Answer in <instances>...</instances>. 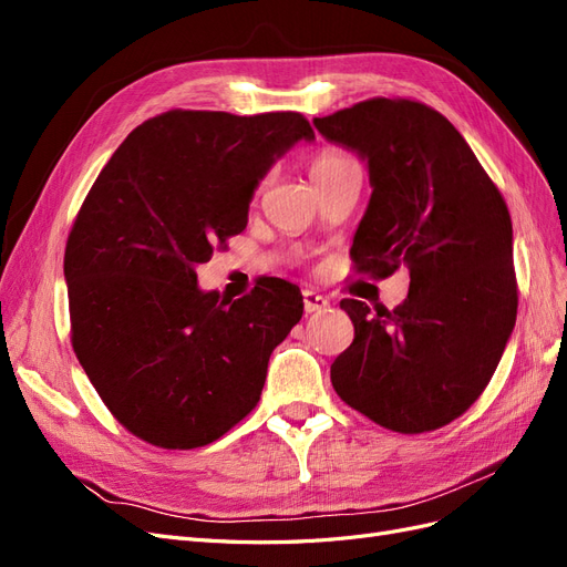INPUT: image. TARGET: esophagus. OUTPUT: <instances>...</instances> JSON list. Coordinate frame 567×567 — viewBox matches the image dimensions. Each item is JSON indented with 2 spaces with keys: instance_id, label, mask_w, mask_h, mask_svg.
Here are the masks:
<instances>
[{
  "instance_id": "obj_1",
  "label": "esophagus",
  "mask_w": 567,
  "mask_h": 567,
  "mask_svg": "<svg viewBox=\"0 0 567 567\" xmlns=\"http://www.w3.org/2000/svg\"><path fill=\"white\" fill-rule=\"evenodd\" d=\"M302 305H305V312H321V310H326V307H329V300H326L319 293H315V290H305Z\"/></svg>"
}]
</instances>
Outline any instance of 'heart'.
<instances>
[{"instance_id": "b5f03b06", "label": "heart", "mask_w": 567, "mask_h": 567, "mask_svg": "<svg viewBox=\"0 0 567 567\" xmlns=\"http://www.w3.org/2000/svg\"><path fill=\"white\" fill-rule=\"evenodd\" d=\"M352 163H354V161L348 156V153H342V151H338V148H323V151H319L317 156L312 158V163H310V175H312L315 182H321V179L336 175L338 169L348 167V165H352Z\"/></svg>"}]
</instances>
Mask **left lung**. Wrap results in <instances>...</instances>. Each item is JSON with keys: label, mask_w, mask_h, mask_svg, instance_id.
Here are the masks:
<instances>
[{"label": "left lung", "mask_w": 567, "mask_h": 567, "mask_svg": "<svg viewBox=\"0 0 567 567\" xmlns=\"http://www.w3.org/2000/svg\"><path fill=\"white\" fill-rule=\"evenodd\" d=\"M357 151L373 186L350 257L385 279L402 265L394 310L342 300L352 346L331 364L338 398L394 433L452 423L487 388L518 315L506 200L447 117L411 99H367L315 117Z\"/></svg>", "instance_id": "1"}]
</instances>
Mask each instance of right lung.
I'll use <instances>...</instances> for the list:
<instances>
[{"label":"right lung","mask_w":567,"mask_h":567,"mask_svg":"<svg viewBox=\"0 0 567 567\" xmlns=\"http://www.w3.org/2000/svg\"><path fill=\"white\" fill-rule=\"evenodd\" d=\"M300 140L315 130L293 111H167L130 132L82 203L63 257L73 350L111 414L153 447H205L244 421L302 317L284 279L234 302L196 284Z\"/></svg>","instance_id":"add662e5"}]
</instances>
